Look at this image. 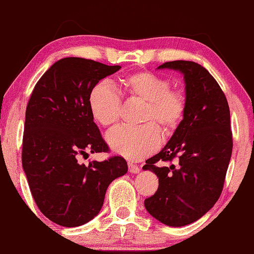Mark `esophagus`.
<instances>
[{
    "label": "esophagus",
    "instance_id": "esophagus-1",
    "mask_svg": "<svg viewBox=\"0 0 254 254\" xmlns=\"http://www.w3.org/2000/svg\"><path fill=\"white\" fill-rule=\"evenodd\" d=\"M127 166H128V171H130L131 174H138L139 171H140V168H139L138 166H135V164H133V163L128 162Z\"/></svg>",
    "mask_w": 254,
    "mask_h": 254
}]
</instances>
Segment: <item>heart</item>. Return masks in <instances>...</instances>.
<instances>
[{"label":"heart","mask_w":254,"mask_h":254,"mask_svg":"<svg viewBox=\"0 0 254 254\" xmlns=\"http://www.w3.org/2000/svg\"><path fill=\"white\" fill-rule=\"evenodd\" d=\"M124 91L131 98L146 102L144 121H155L164 132H173L183 120L187 101L181 91L171 90V83L159 74L141 71L121 79ZM90 110L94 120L103 127L119 121L122 100L108 83L96 84L88 98ZM107 142L116 154L131 161H138L152 154L161 142V132L154 123L142 127L121 126L107 134Z\"/></svg>","instance_id":"b5f03b06"}]
</instances>
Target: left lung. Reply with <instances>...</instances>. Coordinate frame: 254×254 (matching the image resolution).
<instances>
[{"mask_svg": "<svg viewBox=\"0 0 254 254\" xmlns=\"http://www.w3.org/2000/svg\"><path fill=\"white\" fill-rule=\"evenodd\" d=\"M158 69L183 74L187 108L169 141L142 167L159 178L158 191L144 203L161 223L183 227L205 215L222 192L233 152L230 112L217 81L200 64L173 61Z\"/></svg>", "mask_w": 254, "mask_h": 254, "instance_id": "8db88e82", "label": "left lung"}]
</instances>
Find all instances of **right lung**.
<instances>
[{
    "label": "right lung",
    "instance_id": "1",
    "mask_svg": "<svg viewBox=\"0 0 254 254\" xmlns=\"http://www.w3.org/2000/svg\"><path fill=\"white\" fill-rule=\"evenodd\" d=\"M120 65L65 57L35 85L25 114L21 163L34 201L46 217L79 227L101 209L109 184L127 171L121 156L79 163V154L108 151L93 122L92 88Z\"/></svg>",
    "mask_w": 254,
    "mask_h": 254
}]
</instances>
